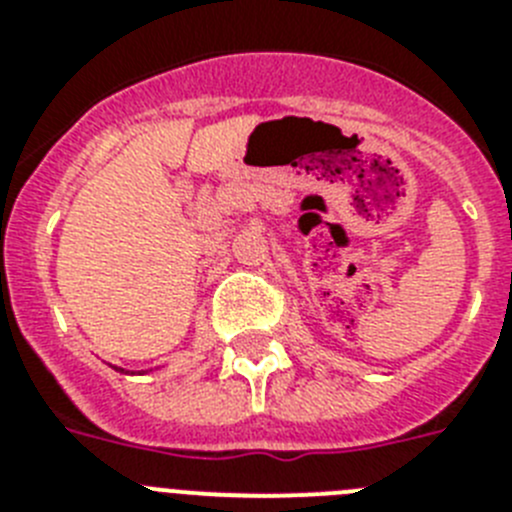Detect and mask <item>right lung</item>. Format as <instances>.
I'll use <instances>...</instances> for the list:
<instances>
[{"instance_id":"add662e5","label":"right lung","mask_w":512,"mask_h":512,"mask_svg":"<svg viewBox=\"0 0 512 512\" xmlns=\"http://www.w3.org/2000/svg\"><path fill=\"white\" fill-rule=\"evenodd\" d=\"M115 369H117V366H115ZM117 372H125V369H117Z\"/></svg>"}]
</instances>
